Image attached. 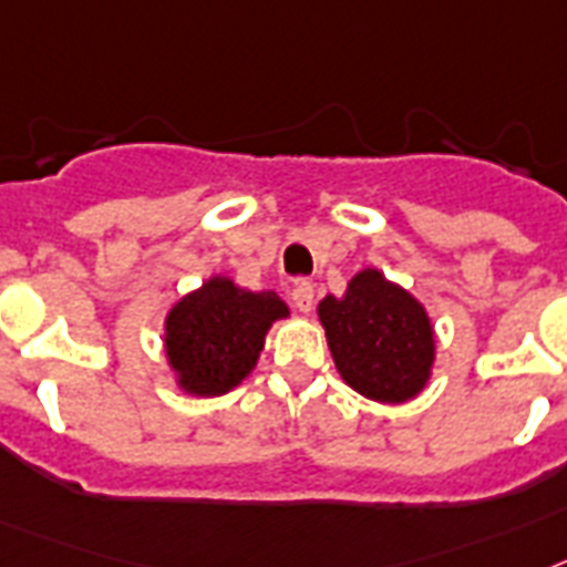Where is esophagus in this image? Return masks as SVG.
<instances>
[{
	"mask_svg": "<svg viewBox=\"0 0 567 567\" xmlns=\"http://www.w3.org/2000/svg\"><path fill=\"white\" fill-rule=\"evenodd\" d=\"M312 298H316V289L307 278H298L292 284V303L298 312H310L312 310Z\"/></svg>",
	"mask_w": 567,
	"mask_h": 567,
	"instance_id": "esophagus-1",
	"label": "esophagus"
}]
</instances>
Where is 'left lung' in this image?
I'll use <instances>...</instances> for the list:
<instances>
[{
    "label": "left lung",
    "mask_w": 567,
    "mask_h": 567,
    "mask_svg": "<svg viewBox=\"0 0 567 567\" xmlns=\"http://www.w3.org/2000/svg\"><path fill=\"white\" fill-rule=\"evenodd\" d=\"M336 368L353 391L405 402L423 391L434 359L432 321L405 289L364 269L341 298L318 303Z\"/></svg>",
    "instance_id": "obj_1"
}]
</instances>
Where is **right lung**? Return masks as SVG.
<instances>
[{
  "instance_id": "obj_1",
  "label": "right lung",
  "mask_w": 567,
  "mask_h": 567,
  "mask_svg": "<svg viewBox=\"0 0 567 567\" xmlns=\"http://www.w3.org/2000/svg\"><path fill=\"white\" fill-rule=\"evenodd\" d=\"M275 292H246L210 278L167 316V359L190 394H226L255 368L264 336L287 316Z\"/></svg>"
}]
</instances>
